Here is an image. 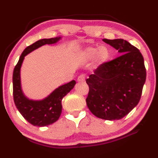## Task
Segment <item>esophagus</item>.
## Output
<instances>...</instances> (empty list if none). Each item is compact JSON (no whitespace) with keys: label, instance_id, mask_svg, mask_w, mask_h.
I'll use <instances>...</instances> for the list:
<instances>
[{"label":"esophagus","instance_id":"esophagus-1","mask_svg":"<svg viewBox=\"0 0 158 158\" xmlns=\"http://www.w3.org/2000/svg\"><path fill=\"white\" fill-rule=\"evenodd\" d=\"M85 76L84 74H81V75H79L78 77V78H77V81L79 82H84L85 81Z\"/></svg>","mask_w":158,"mask_h":158}]
</instances>
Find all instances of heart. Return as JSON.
<instances>
[{"label":"heart","instance_id":"1","mask_svg":"<svg viewBox=\"0 0 158 158\" xmlns=\"http://www.w3.org/2000/svg\"><path fill=\"white\" fill-rule=\"evenodd\" d=\"M84 56L89 59L97 56L99 60L105 61L109 56V50L105 47H89L84 51Z\"/></svg>","mask_w":158,"mask_h":158}]
</instances>
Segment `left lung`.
<instances>
[{
  "label": "left lung",
  "instance_id": "obj_1",
  "mask_svg": "<svg viewBox=\"0 0 158 158\" xmlns=\"http://www.w3.org/2000/svg\"><path fill=\"white\" fill-rule=\"evenodd\" d=\"M121 55L98 67L86 79V105L93 115L119 120L137 105L146 81L143 57L137 47L123 39H103Z\"/></svg>",
  "mask_w": 158,
  "mask_h": 158
}]
</instances>
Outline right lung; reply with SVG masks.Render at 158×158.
Masks as SVG:
<instances>
[{
  "mask_svg": "<svg viewBox=\"0 0 158 158\" xmlns=\"http://www.w3.org/2000/svg\"><path fill=\"white\" fill-rule=\"evenodd\" d=\"M60 37L50 39H42L26 48L21 53L18 63L13 72V98L15 106L23 117L34 126H47L58 121L62 112V100L73 89L76 81L74 80L60 85L52 94L43 100L35 101L29 100L21 89L20 69L25 56L32 51L46 44H51L57 42Z\"/></svg>",
  "mask_w": 158,
  "mask_h": 158,
  "instance_id": "add662e5",
  "label": "right lung"
}]
</instances>
